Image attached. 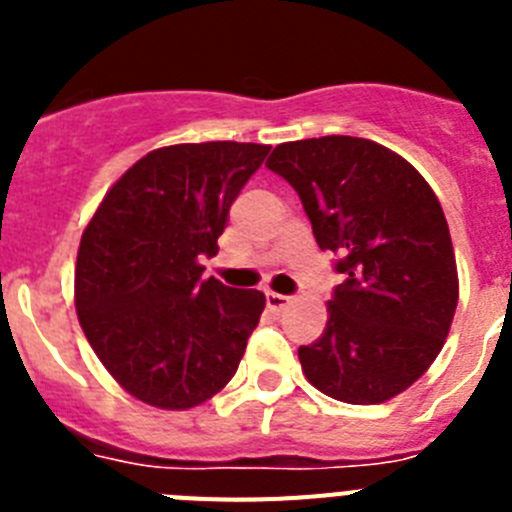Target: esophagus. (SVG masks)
Returning a JSON list of instances; mask_svg holds the SVG:
<instances>
[{"label":"esophagus","mask_w":512,"mask_h":512,"mask_svg":"<svg viewBox=\"0 0 512 512\" xmlns=\"http://www.w3.org/2000/svg\"><path fill=\"white\" fill-rule=\"evenodd\" d=\"M292 305V297L287 295H279V292H266V307L274 312H282Z\"/></svg>","instance_id":"1"}]
</instances>
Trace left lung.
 <instances>
[{
    "label": "left lung",
    "mask_w": 512,
    "mask_h": 512,
    "mask_svg": "<svg viewBox=\"0 0 512 512\" xmlns=\"http://www.w3.org/2000/svg\"><path fill=\"white\" fill-rule=\"evenodd\" d=\"M266 166L300 194L343 274L323 336L297 351L307 382L348 405L400 395L433 364L459 302L441 202L405 158L366 138L282 143Z\"/></svg>",
    "instance_id": "1"
}]
</instances>
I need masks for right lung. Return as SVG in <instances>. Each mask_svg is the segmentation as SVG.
<instances>
[{
  "label": "right lung",
  "mask_w": 512,
  "mask_h": 512,
  "mask_svg": "<svg viewBox=\"0 0 512 512\" xmlns=\"http://www.w3.org/2000/svg\"><path fill=\"white\" fill-rule=\"evenodd\" d=\"M261 143H179L135 161L104 194L76 256V315L122 390L187 410L223 390L266 297L202 279Z\"/></svg>",
  "instance_id": "right-lung-1"
}]
</instances>
